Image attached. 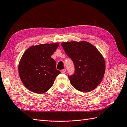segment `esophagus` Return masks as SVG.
Listing matches in <instances>:
<instances>
[{
  "label": "esophagus",
  "mask_w": 127,
  "mask_h": 127,
  "mask_svg": "<svg viewBox=\"0 0 127 127\" xmlns=\"http://www.w3.org/2000/svg\"><path fill=\"white\" fill-rule=\"evenodd\" d=\"M61 72H62V73H63V74H65V72H66V69H63V70H61Z\"/></svg>",
  "instance_id": "34e87169"
}]
</instances>
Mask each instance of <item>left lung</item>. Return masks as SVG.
<instances>
[{
	"label": "left lung",
	"mask_w": 127,
	"mask_h": 127,
	"mask_svg": "<svg viewBox=\"0 0 127 127\" xmlns=\"http://www.w3.org/2000/svg\"><path fill=\"white\" fill-rule=\"evenodd\" d=\"M62 46L74 64V73L68 75L71 85L83 92L94 90L101 82L105 71L101 54L86 41L63 42Z\"/></svg>",
	"instance_id": "obj_1"
}]
</instances>
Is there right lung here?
Returning a JSON list of instances; mask_svg holds the SVG:
<instances>
[{
    "mask_svg": "<svg viewBox=\"0 0 127 127\" xmlns=\"http://www.w3.org/2000/svg\"><path fill=\"white\" fill-rule=\"evenodd\" d=\"M58 43L40 44L29 47L24 53L18 65L23 85L33 92L42 94L52 87L57 75L56 62L51 58Z\"/></svg>",
    "mask_w": 127,
    "mask_h": 127,
    "instance_id": "1",
    "label": "right lung"
}]
</instances>
